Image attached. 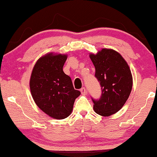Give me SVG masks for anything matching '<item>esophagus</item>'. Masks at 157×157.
<instances>
[{"instance_id": "34e87169", "label": "esophagus", "mask_w": 157, "mask_h": 157, "mask_svg": "<svg viewBox=\"0 0 157 157\" xmlns=\"http://www.w3.org/2000/svg\"><path fill=\"white\" fill-rule=\"evenodd\" d=\"M80 92H81L82 94H85V92H86V90H85V87H82V89L80 90Z\"/></svg>"}]
</instances>
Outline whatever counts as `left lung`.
Segmentation results:
<instances>
[{
    "label": "left lung",
    "mask_w": 157,
    "mask_h": 157,
    "mask_svg": "<svg viewBox=\"0 0 157 157\" xmlns=\"http://www.w3.org/2000/svg\"><path fill=\"white\" fill-rule=\"evenodd\" d=\"M90 57L101 88L100 100L92 99L93 109L101 116L109 117L122 109L129 98L133 84L131 70L123 57L112 49L102 48Z\"/></svg>",
    "instance_id": "1"
}]
</instances>
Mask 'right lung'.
Listing matches in <instances>:
<instances>
[{
    "mask_svg": "<svg viewBox=\"0 0 157 157\" xmlns=\"http://www.w3.org/2000/svg\"><path fill=\"white\" fill-rule=\"evenodd\" d=\"M67 56L49 52L37 59L30 79V89L37 107L50 117L63 120L72 113L80 92L63 67Z\"/></svg>",
    "mask_w": 157,
    "mask_h": 157,
    "instance_id": "obj_1",
    "label": "right lung"
}]
</instances>
